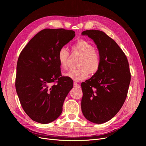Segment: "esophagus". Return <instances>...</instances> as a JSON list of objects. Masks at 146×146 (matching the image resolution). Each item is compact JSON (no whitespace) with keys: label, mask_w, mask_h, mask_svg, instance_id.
Instances as JSON below:
<instances>
[{"label":"esophagus","mask_w":146,"mask_h":146,"mask_svg":"<svg viewBox=\"0 0 146 146\" xmlns=\"http://www.w3.org/2000/svg\"><path fill=\"white\" fill-rule=\"evenodd\" d=\"M73 86H74V87L76 88H80V86L79 85V84L77 83H76V82H74Z\"/></svg>","instance_id":"esophagus-1"}]
</instances>
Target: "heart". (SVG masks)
Listing matches in <instances>:
<instances>
[{"label":"heart","instance_id":"b5f03b06","mask_svg":"<svg viewBox=\"0 0 146 146\" xmlns=\"http://www.w3.org/2000/svg\"><path fill=\"white\" fill-rule=\"evenodd\" d=\"M72 50L80 56L77 64L79 67L69 70L64 74L65 76L78 82L86 79L89 73L93 75L98 72L101 66L100 55L90 42L84 40H78L72 46ZM57 58L61 68L66 69L69 58L68 50L65 47L60 48Z\"/></svg>","mask_w":146,"mask_h":146}]
</instances>
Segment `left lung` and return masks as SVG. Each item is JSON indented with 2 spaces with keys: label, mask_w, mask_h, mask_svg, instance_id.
Listing matches in <instances>:
<instances>
[{
  "label": "left lung",
  "mask_w": 146,
  "mask_h": 146,
  "mask_svg": "<svg viewBox=\"0 0 146 146\" xmlns=\"http://www.w3.org/2000/svg\"><path fill=\"white\" fill-rule=\"evenodd\" d=\"M97 46L101 58L98 72L81 84L82 111L88 120L102 124L112 119L123 105L131 81L127 58L119 45L101 31L82 32Z\"/></svg>",
  "instance_id": "1"
}]
</instances>
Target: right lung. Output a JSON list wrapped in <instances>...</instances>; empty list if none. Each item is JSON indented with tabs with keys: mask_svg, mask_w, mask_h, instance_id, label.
Masks as SVG:
<instances>
[{
	"mask_svg": "<svg viewBox=\"0 0 146 146\" xmlns=\"http://www.w3.org/2000/svg\"><path fill=\"white\" fill-rule=\"evenodd\" d=\"M74 33L63 28L44 29L20 53L15 88L23 110L35 122L50 123L62 112L73 82L61 76L57 53L73 39Z\"/></svg>",
	"mask_w": 146,
	"mask_h": 146,
	"instance_id": "obj_1",
	"label": "right lung"
}]
</instances>
